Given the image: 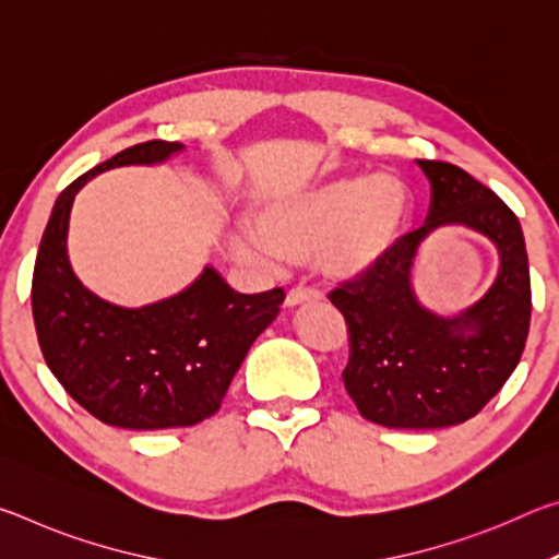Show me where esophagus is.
I'll use <instances>...</instances> for the list:
<instances>
[{"mask_svg": "<svg viewBox=\"0 0 559 559\" xmlns=\"http://www.w3.org/2000/svg\"><path fill=\"white\" fill-rule=\"evenodd\" d=\"M318 300H320L318 290L293 288L286 296V308H306V306H313V302H318Z\"/></svg>", "mask_w": 559, "mask_h": 559, "instance_id": "1", "label": "esophagus"}]
</instances>
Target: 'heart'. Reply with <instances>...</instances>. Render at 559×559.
Masks as SVG:
<instances>
[{
  "label": "heart",
  "mask_w": 559,
  "mask_h": 559,
  "mask_svg": "<svg viewBox=\"0 0 559 559\" xmlns=\"http://www.w3.org/2000/svg\"><path fill=\"white\" fill-rule=\"evenodd\" d=\"M409 219L412 194L402 179H340L263 206L253 219L257 236H241L239 251L259 261H313L325 281L357 283L390 261Z\"/></svg>",
  "instance_id": "heart-1"
}]
</instances>
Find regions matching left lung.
I'll return each instance as SVG.
<instances>
[{
	"mask_svg": "<svg viewBox=\"0 0 559 559\" xmlns=\"http://www.w3.org/2000/svg\"><path fill=\"white\" fill-rule=\"evenodd\" d=\"M416 165L431 185L427 222L404 234L370 278L340 283L328 296L349 333L345 390L365 419L390 429H441L476 416L518 367L533 310L525 239L510 206L456 165ZM449 223L488 235L501 269L476 307L441 319L415 300L411 266L420 241Z\"/></svg>",
	"mask_w": 559,
	"mask_h": 559,
	"instance_id": "left-lung-1",
	"label": "left lung"
}]
</instances>
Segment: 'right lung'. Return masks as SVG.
I'll use <instances>...</instances> for the list:
<instances>
[{
    "mask_svg": "<svg viewBox=\"0 0 559 559\" xmlns=\"http://www.w3.org/2000/svg\"><path fill=\"white\" fill-rule=\"evenodd\" d=\"M182 147L147 140L73 179L56 200L36 253L32 313L46 365L108 427L155 431L210 419L286 298L283 288L243 296L206 266L173 298L120 308L75 278L66 234L79 189L103 169L165 163Z\"/></svg>",
    "mask_w": 559,
    "mask_h": 559,
    "instance_id": "right-lung-1",
    "label": "right lung"
}]
</instances>
